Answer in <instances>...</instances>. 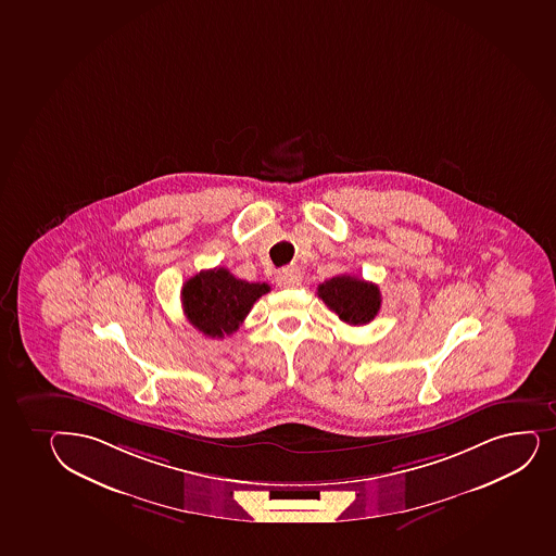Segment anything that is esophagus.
Returning a JSON list of instances; mask_svg holds the SVG:
<instances>
[{
  "label": "esophagus",
  "mask_w": 556,
  "mask_h": 556,
  "mask_svg": "<svg viewBox=\"0 0 556 556\" xmlns=\"http://www.w3.org/2000/svg\"><path fill=\"white\" fill-rule=\"evenodd\" d=\"M275 282L279 288H298L301 285V274L295 268H285L277 274Z\"/></svg>",
  "instance_id": "obj_1"
}]
</instances>
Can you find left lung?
Returning a JSON list of instances; mask_svg holds the SVG:
<instances>
[{
  "instance_id": "left-lung-1",
  "label": "left lung",
  "mask_w": 556,
  "mask_h": 556,
  "mask_svg": "<svg viewBox=\"0 0 556 556\" xmlns=\"http://www.w3.org/2000/svg\"><path fill=\"white\" fill-rule=\"evenodd\" d=\"M323 303L336 312L341 321L359 327L372 321L382 305V293L377 285L351 275H338L317 287Z\"/></svg>"
}]
</instances>
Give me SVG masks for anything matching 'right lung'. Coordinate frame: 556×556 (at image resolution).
<instances>
[{"instance_id":"right-lung-1","label":"right lung","mask_w":556,"mask_h":556,"mask_svg":"<svg viewBox=\"0 0 556 556\" xmlns=\"http://www.w3.org/2000/svg\"><path fill=\"white\" fill-rule=\"evenodd\" d=\"M268 292L266 282L242 281L229 269H203L181 288V305L194 329L224 338L239 329L253 303Z\"/></svg>"}]
</instances>
